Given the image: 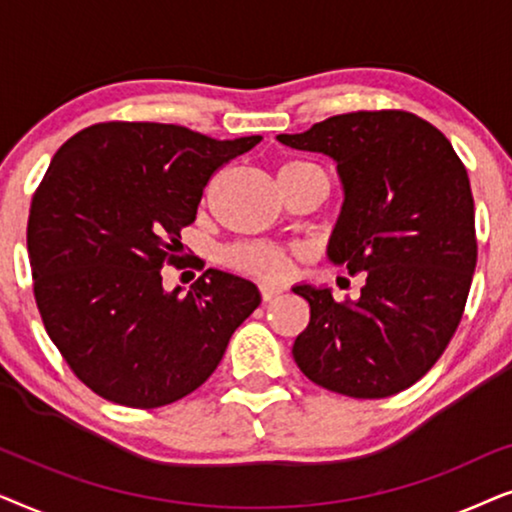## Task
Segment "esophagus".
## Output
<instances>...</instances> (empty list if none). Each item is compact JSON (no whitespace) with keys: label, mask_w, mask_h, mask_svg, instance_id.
<instances>
[{"label":"esophagus","mask_w":512,"mask_h":512,"mask_svg":"<svg viewBox=\"0 0 512 512\" xmlns=\"http://www.w3.org/2000/svg\"><path fill=\"white\" fill-rule=\"evenodd\" d=\"M284 291V286H275V284H261V298L263 303H270L272 298H277L279 293Z\"/></svg>","instance_id":"obj_1"}]
</instances>
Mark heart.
I'll return each instance as SVG.
<instances>
[{
  "instance_id": "b5f03b06",
  "label": "heart",
  "mask_w": 512,
  "mask_h": 512,
  "mask_svg": "<svg viewBox=\"0 0 512 512\" xmlns=\"http://www.w3.org/2000/svg\"><path fill=\"white\" fill-rule=\"evenodd\" d=\"M298 174H324L319 165L307 163V160H289L279 167V177H298ZM298 254L272 242H237L223 251L226 263L233 268L249 272V275L261 279H284L291 270V256Z\"/></svg>"
}]
</instances>
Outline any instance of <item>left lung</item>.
I'll return each mask as SVG.
<instances>
[{"mask_svg": "<svg viewBox=\"0 0 512 512\" xmlns=\"http://www.w3.org/2000/svg\"><path fill=\"white\" fill-rule=\"evenodd\" d=\"M277 139L338 160L345 205L328 256L366 282L359 300L293 289L310 303L293 359L335 394L394 396L429 373L464 317L478 261L466 167L436 125L403 109L349 111Z\"/></svg>", "mask_w": 512, "mask_h": 512, "instance_id": "left-lung-1", "label": "left lung"}]
</instances>
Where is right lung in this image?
<instances>
[{"label":"right lung","mask_w":512,"mask_h":512,"mask_svg":"<svg viewBox=\"0 0 512 512\" xmlns=\"http://www.w3.org/2000/svg\"><path fill=\"white\" fill-rule=\"evenodd\" d=\"M261 137L219 142L181 125L107 121L60 146L32 195L27 251L53 345L97 396L170 405L214 373L261 305L242 277L205 270L186 296L163 291L205 186Z\"/></svg>","instance_id":"1"}]
</instances>
